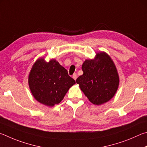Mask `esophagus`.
Masks as SVG:
<instances>
[{"label":"esophagus","mask_w":147,"mask_h":147,"mask_svg":"<svg viewBox=\"0 0 147 147\" xmlns=\"http://www.w3.org/2000/svg\"><path fill=\"white\" fill-rule=\"evenodd\" d=\"M72 78H73V79H74V80H76L77 78H78V74H74L73 76H72Z\"/></svg>","instance_id":"esophagus-1"}]
</instances>
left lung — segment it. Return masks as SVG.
<instances>
[{"label": "left lung", "mask_w": 147, "mask_h": 147, "mask_svg": "<svg viewBox=\"0 0 147 147\" xmlns=\"http://www.w3.org/2000/svg\"><path fill=\"white\" fill-rule=\"evenodd\" d=\"M83 74L76 83L92 103L101 105L109 101L119 87V77L114 61L105 51L96 53L82 65Z\"/></svg>", "instance_id": "1"}]
</instances>
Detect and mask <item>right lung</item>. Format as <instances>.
<instances>
[{
	"label": "right lung",
	"mask_w": 147,
	"mask_h": 147,
	"mask_svg": "<svg viewBox=\"0 0 147 147\" xmlns=\"http://www.w3.org/2000/svg\"><path fill=\"white\" fill-rule=\"evenodd\" d=\"M75 84L66 69L54 59L47 62L45 57L38 58L28 76V84L33 97L50 107L61 102Z\"/></svg>",
	"instance_id": "obj_1"
}]
</instances>
